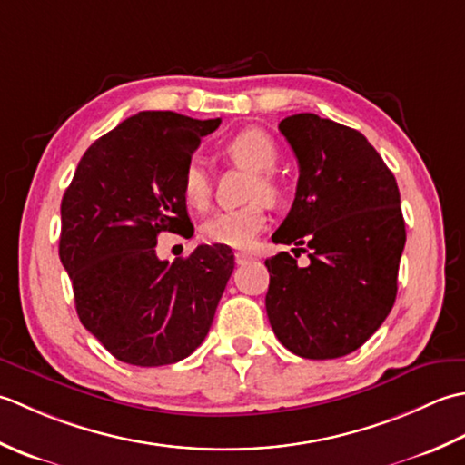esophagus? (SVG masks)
<instances>
[{
    "mask_svg": "<svg viewBox=\"0 0 465 465\" xmlns=\"http://www.w3.org/2000/svg\"><path fill=\"white\" fill-rule=\"evenodd\" d=\"M234 261H236V264H246V262L254 261V257L251 252H234Z\"/></svg>",
    "mask_w": 465,
    "mask_h": 465,
    "instance_id": "1",
    "label": "esophagus"
}]
</instances>
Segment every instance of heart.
<instances>
[{"mask_svg": "<svg viewBox=\"0 0 465 465\" xmlns=\"http://www.w3.org/2000/svg\"><path fill=\"white\" fill-rule=\"evenodd\" d=\"M224 154L239 166L257 173L251 184V198L277 201L281 188L271 173L277 166L279 150L269 134L257 128H246L226 142ZM180 191L186 204L193 208H204L211 201V178L198 158L188 160L184 166L180 176ZM264 224H267V206L262 201H254L232 211H219L208 216L203 224V236L213 244L249 249L257 241Z\"/></svg>", "mask_w": 465, "mask_h": 465, "instance_id": "1", "label": "heart"}]
</instances>
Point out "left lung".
Listing matches in <instances>:
<instances>
[{
	"label": "left lung",
	"mask_w": 465,
	"mask_h": 465,
	"mask_svg": "<svg viewBox=\"0 0 465 465\" xmlns=\"http://www.w3.org/2000/svg\"><path fill=\"white\" fill-rule=\"evenodd\" d=\"M279 130L297 156L299 183L272 242L312 252L307 267L289 252L264 261V305L291 353L337 359L361 347L395 302L405 246L400 188L361 132L309 112Z\"/></svg>",
	"instance_id": "obj_1"
}]
</instances>
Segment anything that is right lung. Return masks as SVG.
<instances>
[{"label":"right lung","mask_w":465,"mask_h":465,"mask_svg":"<svg viewBox=\"0 0 465 465\" xmlns=\"http://www.w3.org/2000/svg\"><path fill=\"white\" fill-rule=\"evenodd\" d=\"M221 118L148 110L98 138L62 198L60 261L82 325L130 365L176 363L203 343L234 269L229 246L156 257L163 231L188 234L180 176ZM194 232V231H193Z\"/></svg>","instance_id":"right-lung-1"}]
</instances>
